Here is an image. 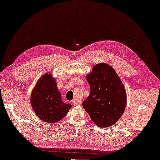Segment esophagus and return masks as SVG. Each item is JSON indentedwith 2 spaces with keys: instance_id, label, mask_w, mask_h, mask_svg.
<instances>
[{
  "instance_id": "34e87169",
  "label": "esophagus",
  "mask_w": 160,
  "mask_h": 160,
  "mask_svg": "<svg viewBox=\"0 0 160 160\" xmlns=\"http://www.w3.org/2000/svg\"><path fill=\"white\" fill-rule=\"evenodd\" d=\"M73 103L75 106H79L81 104V102L80 101H78V100H75V99H74V100H73Z\"/></svg>"
}]
</instances>
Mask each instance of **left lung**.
<instances>
[{"label": "left lung", "instance_id": "1", "mask_svg": "<svg viewBox=\"0 0 160 160\" xmlns=\"http://www.w3.org/2000/svg\"><path fill=\"white\" fill-rule=\"evenodd\" d=\"M86 78L91 92L82 102V107L99 127L113 125L122 117L126 104L122 81L114 69L106 63L96 65Z\"/></svg>", "mask_w": 160, "mask_h": 160}]
</instances>
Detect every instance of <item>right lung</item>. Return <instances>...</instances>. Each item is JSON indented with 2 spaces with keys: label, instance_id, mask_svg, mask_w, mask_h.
<instances>
[{
  "label": "right lung",
  "instance_id": "add662e5",
  "mask_svg": "<svg viewBox=\"0 0 160 160\" xmlns=\"http://www.w3.org/2000/svg\"><path fill=\"white\" fill-rule=\"evenodd\" d=\"M57 84L50 74H45L33 90L30 102L38 117L45 122H59L66 115L71 105L62 100Z\"/></svg>",
  "mask_w": 160,
  "mask_h": 160
}]
</instances>
